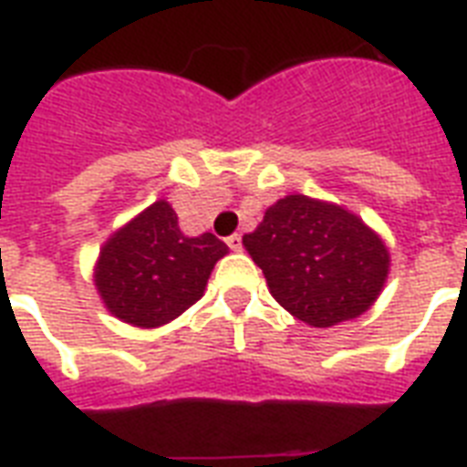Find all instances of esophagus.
I'll return each instance as SVG.
<instances>
[{
    "instance_id": "esophagus-1",
    "label": "esophagus",
    "mask_w": 467,
    "mask_h": 467,
    "mask_svg": "<svg viewBox=\"0 0 467 467\" xmlns=\"http://www.w3.org/2000/svg\"><path fill=\"white\" fill-rule=\"evenodd\" d=\"M227 247L233 249V252H240L242 249V237L240 234H230V237H227Z\"/></svg>"
}]
</instances>
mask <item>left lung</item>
<instances>
[{"mask_svg":"<svg viewBox=\"0 0 467 467\" xmlns=\"http://www.w3.org/2000/svg\"><path fill=\"white\" fill-rule=\"evenodd\" d=\"M242 244L278 306L310 327L363 315L390 271L385 242L358 215L303 193L271 205Z\"/></svg>","mask_w":467,"mask_h":467,"instance_id":"8db88e82","label":"left lung"}]
</instances>
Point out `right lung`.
<instances>
[{
    "mask_svg": "<svg viewBox=\"0 0 467 467\" xmlns=\"http://www.w3.org/2000/svg\"><path fill=\"white\" fill-rule=\"evenodd\" d=\"M227 244L215 234L186 237L167 201H155L113 233L99 252L94 285L111 315L161 327L201 300Z\"/></svg>",
    "mask_w": 467,
    "mask_h": 467,
    "instance_id": "1",
    "label": "right lung"
}]
</instances>
